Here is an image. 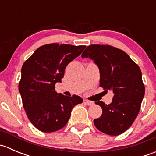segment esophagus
<instances>
[{"instance_id":"obj_1","label":"esophagus","mask_w":156,"mask_h":156,"mask_svg":"<svg viewBox=\"0 0 156 156\" xmlns=\"http://www.w3.org/2000/svg\"><path fill=\"white\" fill-rule=\"evenodd\" d=\"M84 103H85V104H87V106H91V105L94 104V102L90 101V100H84Z\"/></svg>"}]
</instances>
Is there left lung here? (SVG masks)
Wrapping results in <instances>:
<instances>
[{
	"label": "left lung",
	"instance_id": "left-lung-1",
	"mask_svg": "<svg viewBox=\"0 0 156 156\" xmlns=\"http://www.w3.org/2000/svg\"><path fill=\"white\" fill-rule=\"evenodd\" d=\"M81 56L94 60L100 69V86L114 94L110 104L95 103L103 113L94 125L111 136L124 133L137 116L145 94L140 69L125 52L109 45H90Z\"/></svg>",
	"mask_w": 156,
	"mask_h": 156
}]
</instances>
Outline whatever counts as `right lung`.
I'll use <instances>...</instances> for the list:
<instances>
[{
  "label": "right lung",
  "instance_id": "1",
  "mask_svg": "<svg viewBox=\"0 0 156 156\" xmlns=\"http://www.w3.org/2000/svg\"><path fill=\"white\" fill-rule=\"evenodd\" d=\"M85 48L48 44L37 48L23 64L19 91L29 121L41 131L50 133L62 128L74 106L83 102L78 96L58 94L55 84L60 82L66 66Z\"/></svg>",
  "mask_w": 156,
  "mask_h": 156
}]
</instances>
